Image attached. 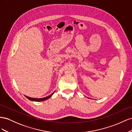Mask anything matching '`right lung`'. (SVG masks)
<instances>
[{"label": "right lung", "instance_id": "obj_1", "mask_svg": "<svg viewBox=\"0 0 132 132\" xmlns=\"http://www.w3.org/2000/svg\"><path fill=\"white\" fill-rule=\"evenodd\" d=\"M55 93V91L52 93H51L50 95H49V96H47V97H44V98H31V97H28V96H25H25L28 99V100H30V101H36V102H41V101H45V100H48V98H50L52 96V95H53V94Z\"/></svg>", "mask_w": 132, "mask_h": 132}]
</instances>
